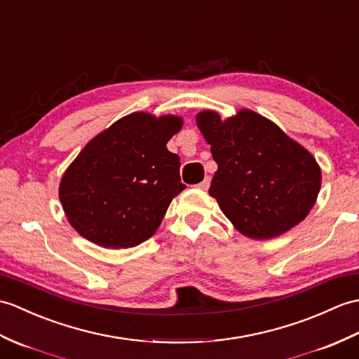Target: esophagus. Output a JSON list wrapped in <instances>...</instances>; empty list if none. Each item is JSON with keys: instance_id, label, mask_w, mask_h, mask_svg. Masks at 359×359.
Segmentation results:
<instances>
[{"instance_id": "obj_1", "label": "esophagus", "mask_w": 359, "mask_h": 359, "mask_svg": "<svg viewBox=\"0 0 359 359\" xmlns=\"http://www.w3.org/2000/svg\"><path fill=\"white\" fill-rule=\"evenodd\" d=\"M210 185H211V180H210V177H205V180H203V182H200V183H198L197 188L206 191L208 188H210Z\"/></svg>"}]
</instances>
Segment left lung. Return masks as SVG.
<instances>
[{"label": "left lung", "instance_id": "obj_1", "mask_svg": "<svg viewBox=\"0 0 359 359\" xmlns=\"http://www.w3.org/2000/svg\"><path fill=\"white\" fill-rule=\"evenodd\" d=\"M196 123L219 166L210 196L238 232L269 240L306 219L320 193L321 168L303 145L249 108L226 119L203 110Z\"/></svg>", "mask_w": 359, "mask_h": 359}]
</instances>
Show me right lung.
Instances as JSON below:
<instances>
[{
    "instance_id": "right-lung-1",
    "label": "right lung",
    "mask_w": 359,
    "mask_h": 359,
    "mask_svg": "<svg viewBox=\"0 0 359 359\" xmlns=\"http://www.w3.org/2000/svg\"><path fill=\"white\" fill-rule=\"evenodd\" d=\"M183 119L147 111L123 116L81 149L60 182L65 217L91 243L137 246L161 226L185 185L180 159L166 144Z\"/></svg>"
}]
</instances>
